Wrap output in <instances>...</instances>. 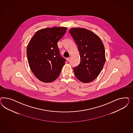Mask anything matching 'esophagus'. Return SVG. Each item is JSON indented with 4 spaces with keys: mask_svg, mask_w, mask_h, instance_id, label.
<instances>
[{
    "mask_svg": "<svg viewBox=\"0 0 133 133\" xmlns=\"http://www.w3.org/2000/svg\"><path fill=\"white\" fill-rule=\"evenodd\" d=\"M70 58H71V57H68V58H67V60L68 61H70Z\"/></svg>",
    "mask_w": 133,
    "mask_h": 133,
    "instance_id": "34e87169",
    "label": "esophagus"
}]
</instances>
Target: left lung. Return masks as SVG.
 Listing matches in <instances>:
<instances>
[{
  "mask_svg": "<svg viewBox=\"0 0 133 133\" xmlns=\"http://www.w3.org/2000/svg\"><path fill=\"white\" fill-rule=\"evenodd\" d=\"M69 32L77 45L81 62L74 68L77 78L83 83L95 80L105 62L104 47L101 38L87 29L74 28Z\"/></svg>",
  "mask_w": 133,
  "mask_h": 133,
  "instance_id": "obj_1",
  "label": "left lung"
}]
</instances>
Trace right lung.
Listing matches in <instances>:
<instances>
[{"instance_id": "add662e5", "label": "right lung", "mask_w": 133, "mask_h": 133, "mask_svg": "<svg viewBox=\"0 0 133 133\" xmlns=\"http://www.w3.org/2000/svg\"><path fill=\"white\" fill-rule=\"evenodd\" d=\"M67 28H47L37 31L27 48L29 65L34 75L40 81L48 83L58 77L66 59L61 56L57 42Z\"/></svg>"}]
</instances>
